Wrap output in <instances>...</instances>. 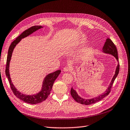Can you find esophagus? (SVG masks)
Instances as JSON below:
<instances>
[{
	"label": "esophagus",
	"mask_w": 130,
	"mask_h": 130,
	"mask_svg": "<svg viewBox=\"0 0 130 130\" xmlns=\"http://www.w3.org/2000/svg\"><path fill=\"white\" fill-rule=\"evenodd\" d=\"M70 71V68L69 67H65L63 69V71L65 72H69Z\"/></svg>",
	"instance_id": "esophagus-1"
}]
</instances>
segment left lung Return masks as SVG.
Returning <instances> with one entry per match:
<instances>
[{"instance_id": "obj_1", "label": "left lung", "mask_w": 130, "mask_h": 130, "mask_svg": "<svg viewBox=\"0 0 130 130\" xmlns=\"http://www.w3.org/2000/svg\"><path fill=\"white\" fill-rule=\"evenodd\" d=\"M103 53L105 54H108L110 55H111L113 56L116 59V60L117 61V65L116 66V68L115 72V74L114 75L113 77H112L111 82H110L108 87L106 90V91L104 92L101 94L99 95L98 96L94 97L91 99H84L80 96H79L78 94H77V92L75 90L73 89L72 87L71 90V94L72 97L76 101L80 103L81 104L86 105H91L92 104H94L97 102H98L100 100H102L103 98H104L105 97H106L107 95L110 93L111 86H112L115 78H116L117 76L118 75V73H119L120 70V64L119 62H118V54H117V50L116 49V47L115 45L112 42V41L110 40L109 38H107L106 40V42H105V44L103 46V48L102 49Z\"/></svg>"}]
</instances>
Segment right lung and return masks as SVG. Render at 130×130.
<instances>
[{"label":"right lung","instance_id":"1","mask_svg":"<svg viewBox=\"0 0 130 130\" xmlns=\"http://www.w3.org/2000/svg\"><path fill=\"white\" fill-rule=\"evenodd\" d=\"M41 28H43L42 26H33L29 28V29H28L27 30L24 31L22 33H21V35L10 45L7 58V63L5 73L6 75V76L7 77L9 80L10 88L12 89V90L17 98H18L19 99L24 101V102L26 103H29L31 104H37L40 103L47 98L52 89L54 83L56 80V79L57 78L58 75L60 74L61 71L57 70L54 72L49 73V74H47L45 76L42 82L41 89L38 93H37L36 94H35L31 95L25 94L20 92L14 86L10 76L9 64L11 58H12L13 50L16 45L21 41L22 39L29 36V35L32 34L33 32H36L39 29H41Z\"/></svg>","mask_w":130,"mask_h":130}]
</instances>
